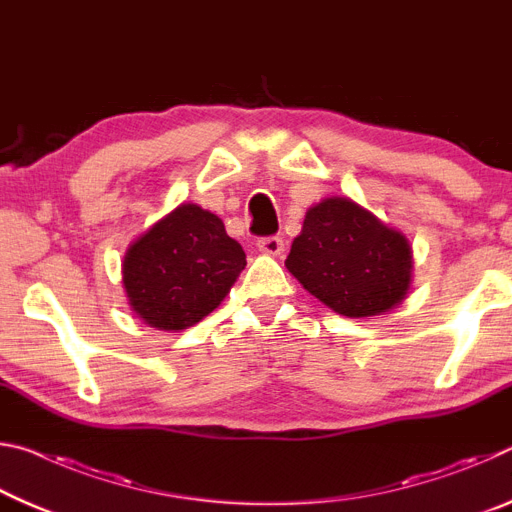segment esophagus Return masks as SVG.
I'll return each mask as SVG.
<instances>
[{
  "instance_id": "1",
  "label": "esophagus",
  "mask_w": 512,
  "mask_h": 512,
  "mask_svg": "<svg viewBox=\"0 0 512 512\" xmlns=\"http://www.w3.org/2000/svg\"><path fill=\"white\" fill-rule=\"evenodd\" d=\"M257 248H259V253L277 257V255L284 253V239L277 237V235L262 237V239H257Z\"/></svg>"
}]
</instances>
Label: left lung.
<instances>
[{"mask_svg":"<svg viewBox=\"0 0 512 512\" xmlns=\"http://www.w3.org/2000/svg\"><path fill=\"white\" fill-rule=\"evenodd\" d=\"M284 264L311 296L348 318L400 305L413 268L404 235L339 196L311 207Z\"/></svg>","mask_w":512,"mask_h":512,"instance_id":"left-lung-1","label":"left lung"}]
</instances>
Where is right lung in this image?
I'll use <instances>...</instances> for the list:
<instances>
[{"mask_svg":"<svg viewBox=\"0 0 512 512\" xmlns=\"http://www.w3.org/2000/svg\"><path fill=\"white\" fill-rule=\"evenodd\" d=\"M244 266L219 216L185 203L128 248L124 287L146 325L187 329L221 305Z\"/></svg>","mask_w":512,"mask_h":512,"instance_id":"obj_1","label":"right lung"}]
</instances>
